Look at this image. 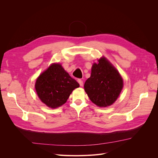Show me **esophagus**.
I'll return each instance as SVG.
<instances>
[{"label": "esophagus", "instance_id": "34e87169", "mask_svg": "<svg viewBox=\"0 0 158 158\" xmlns=\"http://www.w3.org/2000/svg\"><path fill=\"white\" fill-rule=\"evenodd\" d=\"M78 83H79L80 86H82V85H83V81H82V80L79 79V80H78Z\"/></svg>", "mask_w": 158, "mask_h": 158}]
</instances>
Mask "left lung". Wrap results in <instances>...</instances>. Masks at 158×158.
Segmentation results:
<instances>
[{
    "label": "left lung",
    "mask_w": 158,
    "mask_h": 158,
    "mask_svg": "<svg viewBox=\"0 0 158 158\" xmlns=\"http://www.w3.org/2000/svg\"><path fill=\"white\" fill-rule=\"evenodd\" d=\"M123 80L117 70L104 56L94 63L91 76L84 84L89 99L99 107L111 106L118 98Z\"/></svg>",
    "instance_id": "1"
}]
</instances>
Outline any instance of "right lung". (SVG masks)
<instances>
[{
    "mask_svg": "<svg viewBox=\"0 0 158 158\" xmlns=\"http://www.w3.org/2000/svg\"><path fill=\"white\" fill-rule=\"evenodd\" d=\"M80 86L59 63L52 64L37 78L35 88L41 101L55 109L64 104L70 94Z\"/></svg>",
    "mask_w": 158,
    "mask_h": 158,
    "instance_id": "obj_1",
    "label": "right lung"
}]
</instances>
